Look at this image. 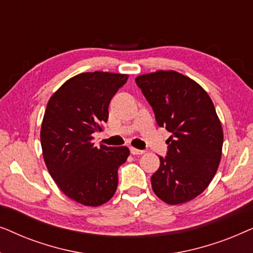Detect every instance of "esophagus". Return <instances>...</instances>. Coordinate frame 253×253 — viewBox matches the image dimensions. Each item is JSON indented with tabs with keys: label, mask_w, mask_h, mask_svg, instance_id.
I'll return each instance as SVG.
<instances>
[{
	"label": "esophagus",
	"mask_w": 253,
	"mask_h": 253,
	"mask_svg": "<svg viewBox=\"0 0 253 253\" xmlns=\"http://www.w3.org/2000/svg\"><path fill=\"white\" fill-rule=\"evenodd\" d=\"M130 152H131V154H133V155H140V154L145 153V151L137 150V148H134V147H130Z\"/></svg>",
	"instance_id": "34e87169"
}]
</instances>
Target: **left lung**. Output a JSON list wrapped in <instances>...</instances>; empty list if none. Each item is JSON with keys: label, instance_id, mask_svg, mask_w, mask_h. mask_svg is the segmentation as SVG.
<instances>
[{"label": "left lung", "instance_id": "8db88e82", "mask_svg": "<svg viewBox=\"0 0 253 253\" xmlns=\"http://www.w3.org/2000/svg\"><path fill=\"white\" fill-rule=\"evenodd\" d=\"M136 84L153 109L159 126L171 136L152 189L177 205L199 196L212 181L222 153L223 132L215 108L202 86L176 71L141 75Z\"/></svg>", "mask_w": 253, "mask_h": 253}]
</instances>
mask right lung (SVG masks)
<instances>
[{
    "label": "right lung",
    "instance_id": "right-lung-1",
    "mask_svg": "<svg viewBox=\"0 0 253 253\" xmlns=\"http://www.w3.org/2000/svg\"><path fill=\"white\" fill-rule=\"evenodd\" d=\"M127 75L84 72L51 95L41 126V147L48 171L69 198L85 206L108 202L119 183L117 170L129 157L126 146L93 143L108 121V107Z\"/></svg>",
    "mask_w": 253,
    "mask_h": 253
}]
</instances>
